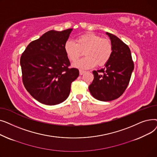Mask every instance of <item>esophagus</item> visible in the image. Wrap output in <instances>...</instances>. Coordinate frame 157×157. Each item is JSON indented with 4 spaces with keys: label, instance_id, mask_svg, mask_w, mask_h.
Returning a JSON list of instances; mask_svg holds the SVG:
<instances>
[{
    "label": "esophagus",
    "instance_id": "1",
    "mask_svg": "<svg viewBox=\"0 0 157 157\" xmlns=\"http://www.w3.org/2000/svg\"><path fill=\"white\" fill-rule=\"evenodd\" d=\"M85 72V71H83V70H79V74L80 75H83V74Z\"/></svg>",
    "mask_w": 157,
    "mask_h": 157
}]
</instances>
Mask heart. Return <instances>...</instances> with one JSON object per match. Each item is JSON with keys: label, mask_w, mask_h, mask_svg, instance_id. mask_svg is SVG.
Masks as SVG:
<instances>
[{"label": "heart", "mask_w": 157, "mask_h": 157, "mask_svg": "<svg viewBox=\"0 0 157 157\" xmlns=\"http://www.w3.org/2000/svg\"><path fill=\"white\" fill-rule=\"evenodd\" d=\"M76 43L72 40H68L64 44V51L70 61H76L85 51L86 56L79 60L72 65L81 69L93 68L97 65H104L110 59L113 47L110 41L93 33L79 36L76 38Z\"/></svg>", "instance_id": "heart-1"}]
</instances>
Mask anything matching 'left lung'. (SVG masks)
<instances>
[{
  "instance_id": "1",
  "label": "left lung",
  "mask_w": 157,
  "mask_h": 157,
  "mask_svg": "<svg viewBox=\"0 0 157 157\" xmlns=\"http://www.w3.org/2000/svg\"><path fill=\"white\" fill-rule=\"evenodd\" d=\"M105 34L111 40L112 55L104 68L93 71L94 79L88 87L95 98L104 102L117 99L123 94L134 68L128 46L116 36Z\"/></svg>"
}]
</instances>
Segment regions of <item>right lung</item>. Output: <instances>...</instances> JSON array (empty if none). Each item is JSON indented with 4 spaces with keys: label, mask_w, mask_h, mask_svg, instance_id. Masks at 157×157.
Segmentation results:
<instances>
[{
    "label": "right lung",
    "mask_w": 157,
    "mask_h": 157,
    "mask_svg": "<svg viewBox=\"0 0 157 157\" xmlns=\"http://www.w3.org/2000/svg\"><path fill=\"white\" fill-rule=\"evenodd\" d=\"M72 30L46 32L31 42L21 56L23 85L40 103L63 102L69 95L71 83L79 76L78 69L68 68L71 63L64 51Z\"/></svg>",
    "instance_id": "add662e5"
}]
</instances>
